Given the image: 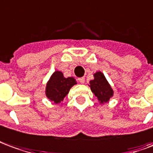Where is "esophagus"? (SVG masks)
I'll return each mask as SVG.
<instances>
[{
  "instance_id": "esophagus-1",
  "label": "esophagus",
  "mask_w": 153,
  "mask_h": 153,
  "mask_svg": "<svg viewBox=\"0 0 153 153\" xmlns=\"http://www.w3.org/2000/svg\"><path fill=\"white\" fill-rule=\"evenodd\" d=\"M78 81H79V82L83 84V83L85 82V78H84V77H81V78L78 79Z\"/></svg>"
}]
</instances>
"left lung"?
Instances as JSON below:
<instances>
[{
	"instance_id": "8db88e82",
	"label": "left lung",
	"mask_w": 153,
	"mask_h": 153,
	"mask_svg": "<svg viewBox=\"0 0 153 153\" xmlns=\"http://www.w3.org/2000/svg\"><path fill=\"white\" fill-rule=\"evenodd\" d=\"M94 78L89 82V87L92 93L97 97L100 104L108 102L114 95V91L110 83L102 71H97L93 74Z\"/></svg>"
}]
</instances>
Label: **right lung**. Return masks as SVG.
<instances>
[{
  "mask_svg": "<svg viewBox=\"0 0 153 153\" xmlns=\"http://www.w3.org/2000/svg\"><path fill=\"white\" fill-rule=\"evenodd\" d=\"M76 81L74 77H65L61 71H55L46 83L45 94L54 104L62 102Z\"/></svg>",
  "mask_w": 153,
  "mask_h": 153,
  "instance_id": "right-lung-1",
  "label": "right lung"
}]
</instances>
